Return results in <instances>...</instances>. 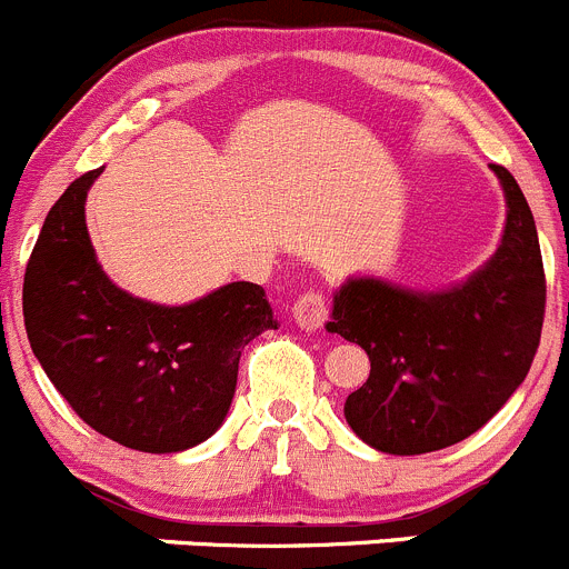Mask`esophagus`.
<instances>
[{"label":"esophagus","mask_w":569,"mask_h":569,"mask_svg":"<svg viewBox=\"0 0 569 569\" xmlns=\"http://www.w3.org/2000/svg\"><path fill=\"white\" fill-rule=\"evenodd\" d=\"M327 316H329V307L321 290H305V293L296 299L293 321L299 323L305 332H316V329H321L323 321H327Z\"/></svg>","instance_id":"1"}]
</instances>
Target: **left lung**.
Here are the masks:
<instances>
[{
	"instance_id": "obj_1",
	"label": "left lung",
	"mask_w": 569,
	"mask_h": 569,
	"mask_svg": "<svg viewBox=\"0 0 569 569\" xmlns=\"http://www.w3.org/2000/svg\"><path fill=\"white\" fill-rule=\"evenodd\" d=\"M506 229L489 262L447 290L351 276L329 332L362 346L369 380L343 405L357 438L388 456H421L478 432L522 386L542 338L545 268L537 223L511 172Z\"/></svg>"
}]
</instances>
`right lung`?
Returning <instances> with one entry per match:
<instances>
[{"instance_id": "right-lung-1", "label": "right lung", "mask_w": 569, "mask_h": 569, "mask_svg": "<svg viewBox=\"0 0 569 569\" xmlns=\"http://www.w3.org/2000/svg\"><path fill=\"white\" fill-rule=\"evenodd\" d=\"M100 172L74 178L38 234L21 293L27 338L91 430L139 452L189 450L223 425L242 349L279 321L253 281L181 307L117 288L86 229Z\"/></svg>"}]
</instances>
